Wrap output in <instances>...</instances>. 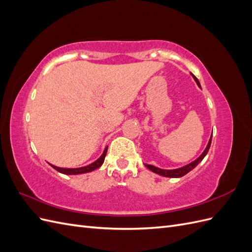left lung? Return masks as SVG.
<instances>
[{
  "label": "left lung",
  "instance_id": "obj_1",
  "mask_svg": "<svg viewBox=\"0 0 252 252\" xmlns=\"http://www.w3.org/2000/svg\"><path fill=\"white\" fill-rule=\"evenodd\" d=\"M192 77H193V79L195 80V82H196L197 85H199V86L201 87L199 80H197V79L194 77L193 74H192ZM211 139H212V135L210 136V140H209V142H208L207 147H206V149L204 150L203 154H202L199 158H197L195 159V161L191 162V163L188 164V165H186V166H184V167H181V168H178V169H172V170H166V169L158 168V167H156V166H152V165H147V164H145V166H146L147 168H148V169H150L152 172L158 173V174H159V175H163V177H167V178H181V177H183V175H185L186 173H188L189 171H191L197 164H199L200 162H202V159L205 158V156H206V155H207V152H208V150H209V148H210V145H211Z\"/></svg>",
  "mask_w": 252,
  "mask_h": 252
}]
</instances>
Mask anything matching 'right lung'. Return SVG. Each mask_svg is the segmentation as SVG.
Wrapping results in <instances>:
<instances>
[{
    "label": "right lung",
    "mask_w": 252,
    "mask_h": 252,
    "mask_svg": "<svg viewBox=\"0 0 252 252\" xmlns=\"http://www.w3.org/2000/svg\"><path fill=\"white\" fill-rule=\"evenodd\" d=\"M106 152H107V147L105 148L103 155L98 158L95 162H94L93 164H90L88 166L85 167H81V168H61V167H57L55 165H51L52 168H55L57 171L61 172V173H64V174H81V173H86V172H90V171H94V169L98 168V167H101V165L104 163V159L106 157Z\"/></svg>",
    "instance_id": "1"
}]
</instances>
